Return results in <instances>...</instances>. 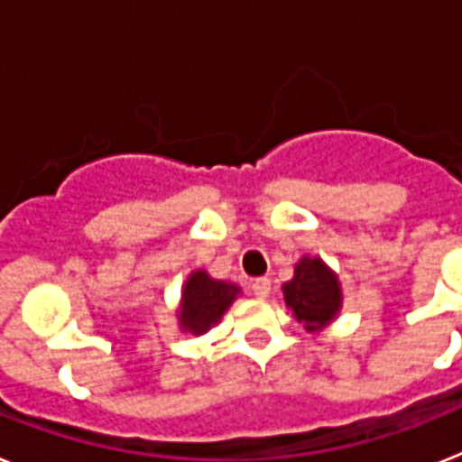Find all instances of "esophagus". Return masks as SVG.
Masks as SVG:
<instances>
[{
    "label": "esophagus",
    "instance_id": "1",
    "mask_svg": "<svg viewBox=\"0 0 462 462\" xmlns=\"http://www.w3.org/2000/svg\"><path fill=\"white\" fill-rule=\"evenodd\" d=\"M270 279L261 277V279H254V284H251V291H254L255 298H267L270 296Z\"/></svg>",
    "mask_w": 462,
    "mask_h": 462
}]
</instances>
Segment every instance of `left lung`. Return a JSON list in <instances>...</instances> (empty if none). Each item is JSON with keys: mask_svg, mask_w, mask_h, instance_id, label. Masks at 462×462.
I'll use <instances>...</instances> for the list:
<instances>
[{"mask_svg": "<svg viewBox=\"0 0 462 462\" xmlns=\"http://www.w3.org/2000/svg\"><path fill=\"white\" fill-rule=\"evenodd\" d=\"M286 308L308 333H319L336 321L343 308L338 274L319 255H303L293 267V279L282 286Z\"/></svg>", "mask_w": 462, "mask_h": 462, "instance_id": "1", "label": "left lung"}]
</instances>
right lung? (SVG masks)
I'll return each instance as SVG.
<instances>
[{
	"mask_svg": "<svg viewBox=\"0 0 462 462\" xmlns=\"http://www.w3.org/2000/svg\"><path fill=\"white\" fill-rule=\"evenodd\" d=\"M242 293L237 284L213 279L207 270H192L180 289V303L176 310L178 328L192 336H204L223 319Z\"/></svg>",
	"mask_w": 462,
	"mask_h": 462,
	"instance_id": "right-lung-1",
	"label": "right lung"
}]
</instances>
